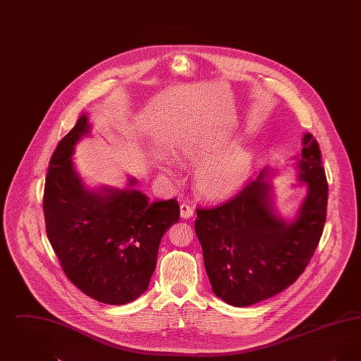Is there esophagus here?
Returning <instances> with one entry per match:
<instances>
[{
	"mask_svg": "<svg viewBox=\"0 0 361 361\" xmlns=\"http://www.w3.org/2000/svg\"><path fill=\"white\" fill-rule=\"evenodd\" d=\"M193 209L188 206V204H185V203H183L181 206H180V215H181V218H184V219H189V218H192L193 216Z\"/></svg>",
	"mask_w": 361,
	"mask_h": 361,
	"instance_id": "esophagus-1",
	"label": "esophagus"
}]
</instances>
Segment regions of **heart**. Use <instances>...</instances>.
Returning a JSON list of instances; mask_svg holds the SVG:
<instances>
[{"label":"heart","mask_w":361,"mask_h":361,"mask_svg":"<svg viewBox=\"0 0 361 361\" xmlns=\"http://www.w3.org/2000/svg\"><path fill=\"white\" fill-rule=\"evenodd\" d=\"M234 139L199 137L183 143L178 157L189 164H199L195 171L197 192L209 200L224 199L233 195L249 178L253 155L243 147H233ZM158 169L168 177H176L172 162L166 158L158 159Z\"/></svg>","instance_id":"1"}]
</instances>
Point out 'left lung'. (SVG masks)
<instances>
[{"mask_svg":"<svg viewBox=\"0 0 361 361\" xmlns=\"http://www.w3.org/2000/svg\"><path fill=\"white\" fill-rule=\"evenodd\" d=\"M302 146L295 169L306 196L292 219L276 211L269 178L277 173L269 166L227 202L196 209L195 231L212 291L231 306H252L288 288L318 246L326 221V174L309 133Z\"/></svg>","mask_w":361,"mask_h":361,"instance_id":"8db88e82","label":"left lung"}]
</instances>
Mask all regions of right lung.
Returning a JSON list of instances; mask_svg holds the SVG:
<instances>
[{"instance_id": "right-lung-1", "label": "right lung", "mask_w": 361, "mask_h": 361, "mask_svg": "<svg viewBox=\"0 0 361 361\" xmlns=\"http://www.w3.org/2000/svg\"><path fill=\"white\" fill-rule=\"evenodd\" d=\"M92 124L84 114L51 157L43 209L47 237L70 281L105 305H126L147 290L159 242L178 222L176 199L154 202L134 188H87L73 155Z\"/></svg>"}]
</instances>
